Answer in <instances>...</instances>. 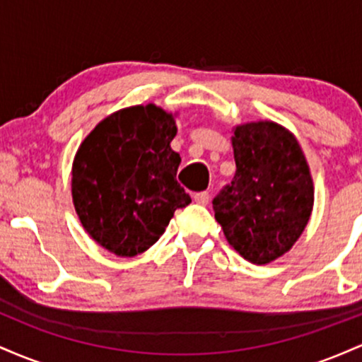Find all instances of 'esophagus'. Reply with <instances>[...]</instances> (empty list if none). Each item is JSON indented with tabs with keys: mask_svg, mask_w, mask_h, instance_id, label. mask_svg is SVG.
I'll return each instance as SVG.
<instances>
[{
	"mask_svg": "<svg viewBox=\"0 0 362 362\" xmlns=\"http://www.w3.org/2000/svg\"><path fill=\"white\" fill-rule=\"evenodd\" d=\"M209 192H206V190H202V192H197L194 195V201L197 202V204H202V206H206L207 202H209Z\"/></svg>",
	"mask_w": 362,
	"mask_h": 362,
	"instance_id": "obj_1",
	"label": "esophagus"
}]
</instances>
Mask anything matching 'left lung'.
<instances>
[{
  "mask_svg": "<svg viewBox=\"0 0 362 362\" xmlns=\"http://www.w3.org/2000/svg\"><path fill=\"white\" fill-rule=\"evenodd\" d=\"M236 172L213 199L216 221L245 260L262 265L293 247L308 224L313 180L296 138L274 122L235 129Z\"/></svg>",
  "mask_w": 362,
  "mask_h": 362,
  "instance_id": "1",
  "label": "left lung"
}]
</instances>
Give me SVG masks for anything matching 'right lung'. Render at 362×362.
<instances>
[{"label":"right lung","mask_w":362,"mask_h":362,"mask_svg":"<svg viewBox=\"0 0 362 362\" xmlns=\"http://www.w3.org/2000/svg\"><path fill=\"white\" fill-rule=\"evenodd\" d=\"M172 115L155 105L103 119L73 163V202L88 235L119 257L148 250L177 209L190 204L177 182L180 155Z\"/></svg>","instance_id":"add662e5"}]
</instances>
